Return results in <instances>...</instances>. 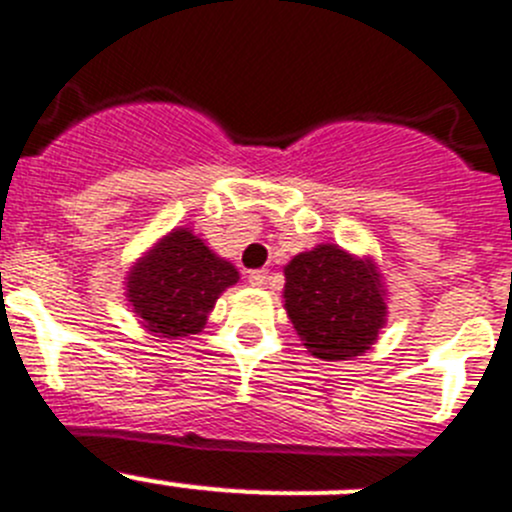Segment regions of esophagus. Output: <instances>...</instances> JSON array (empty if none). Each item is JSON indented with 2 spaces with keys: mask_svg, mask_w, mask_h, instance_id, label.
Instances as JSON below:
<instances>
[{
  "mask_svg": "<svg viewBox=\"0 0 512 512\" xmlns=\"http://www.w3.org/2000/svg\"><path fill=\"white\" fill-rule=\"evenodd\" d=\"M250 283L255 285V288H265V285H267V270H252L250 272Z\"/></svg>",
  "mask_w": 512,
  "mask_h": 512,
  "instance_id": "esophagus-1",
  "label": "esophagus"
}]
</instances>
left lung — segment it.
I'll return each mask as SVG.
<instances>
[{"instance_id":"obj_1","label":"left lung","mask_w":512,"mask_h":512,"mask_svg":"<svg viewBox=\"0 0 512 512\" xmlns=\"http://www.w3.org/2000/svg\"><path fill=\"white\" fill-rule=\"evenodd\" d=\"M384 275L371 255L321 242L285 265L283 303L310 356L351 361L371 351L389 315Z\"/></svg>"}]
</instances>
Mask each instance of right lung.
Returning a JSON list of instances; mask_svg holds the SVG:
<instances>
[{
	"label": "right lung",
	"mask_w": 512,
	"mask_h": 512,
	"mask_svg": "<svg viewBox=\"0 0 512 512\" xmlns=\"http://www.w3.org/2000/svg\"><path fill=\"white\" fill-rule=\"evenodd\" d=\"M240 272L209 250L191 227H174L148 247L126 275V300L151 336L181 341L207 326L219 295Z\"/></svg>",
	"instance_id": "add662e5"
}]
</instances>
